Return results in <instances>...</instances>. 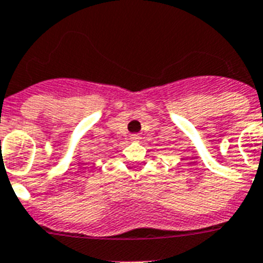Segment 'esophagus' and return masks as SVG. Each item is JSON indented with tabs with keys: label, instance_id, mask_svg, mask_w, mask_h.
I'll return each instance as SVG.
<instances>
[{
	"label": "esophagus",
	"instance_id": "1",
	"mask_svg": "<svg viewBox=\"0 0 263 263\" xmlns=\"http://www.w3.org/2000/svg\"><path fill=\"white\" fill-rule=\"evenodd\" d=\"M130 139H132V141H139V139H141V136H139V134H130Z\"/></svg>",
	"mask_w": 263,
	"mask_h": 263
}]
</instances>
